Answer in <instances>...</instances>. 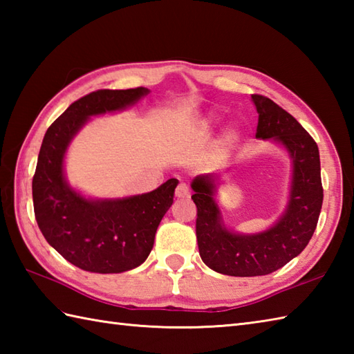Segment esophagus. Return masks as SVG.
<instances>
[{
    "label": "esophagus",
    "instance_id": "obj_1",
    "mask_svg": "<svg viewBox=\"0 0 354 354\" xmlns=\"http://www.w3.org/2000/svg\"><path fill=\"white\" fill-rule=\"evenodd\" d=\"M176 198H189L190 196V189L185 184H179L175 190Z\"/></svg>",
    "mask_w": 354,
    "mask_h": 354
}]
</instances>
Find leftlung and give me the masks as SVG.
Segmentation results:
<instances>
[{
  "label": "left lung",
  "mask_w": 354,
  "mask_h": 354,
  "mask_svg": "<svg viewBox=\"0 0 354 354\" xmlns=\"http://www.w3.org/2000/svg\"><path fill=\"white\" fill-rule=\"evenodd\" d=\"M252 102L259 112L255 137L281 142L293 161L290 198L283 216L259 234H236L225 228L213 199L214 176H196L192 183L201 259L209 269L231 277L268 275L301 254L317 228L324 198L319 150L309 132L268 97L252 94Z\"/></svg>",
  "instance_id": "8db88e82"
}]
</instances>
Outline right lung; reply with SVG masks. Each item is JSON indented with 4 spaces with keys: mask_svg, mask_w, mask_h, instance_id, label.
<instances>
[{
    "mask_svg": "<svg viewBox=\"0 0 354 354\" xmlns=\"http://www.w3.org/2000/svg\"><path fill=\"white\" fill-rule=\"evenodd\" d=\"M147 93L142 86L89 93L71 103L42 140L32 183L37 227L65 260L89 272L120 274L147 259L178 179L131 198L86 199L65 181L66 147L89 117L124 109Z\"/></svg>",
    "mask_w": 354,
    "mask_h": 354,
    "instance_id": "add662e5",
    "label": "right lung"
}]
</instances>
